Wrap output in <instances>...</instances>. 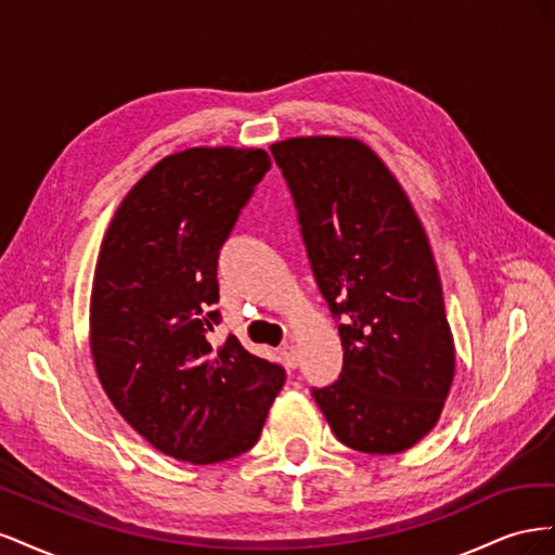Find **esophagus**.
<instances>
[{"mask_svg": "<svg viewBox=\"0 0 555 555\" xmlns=\"http://www.w3.org/2000/svg\"><path fill=\"white\" fill-rule=\"evenodd\" d=\"M280 357H282L284 365L292 367V371L298 365V351H296V347H294L292 343H284V345L280 347Z\"/></svg>", "mask_w": 555, "mask_h": 555, "instance_id": "obj_1", "label": "esophagus"}]
</instances>
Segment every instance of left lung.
Returning <instances> with one entry per match:
<instances>
[{"instance_id":"left-lung-1","label":"left lung","mask_w":555,"mask_h":555,"mask_svg":"<svg viewBox=\"0 0 555 555\" xmlns=\"http://www.w3.org/2000/svg\"><path fill=\"white\" fill-rule=\"evenodd\" d=\"M271 153L345 349L343 373L312 398L343 444L405 451L438 424L456 365L424 227L361 141L289 139Z\"/></svg>"}]
</instances>
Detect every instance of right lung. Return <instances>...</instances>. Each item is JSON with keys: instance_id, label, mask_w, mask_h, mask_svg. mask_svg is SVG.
<instances>
[{"instance_id": "right-lung-1", "label": "right lung", "mask_w": 555, "mask_h": 555, "mask_svg": "<svg viewBox=\"0 0 555 555\" xmlns=\"http://www.w3.org/2000/svg\"><path fill=\"white\" fill-rule=\"evenodd\" d=\"M263 150L192 147L162 159L117 208L99 251L90 340L99 382L125 422L166 456L210 465L259 440L284 367L222 322L217 261L257 184Z\"/></svg>"}]
</instances>
